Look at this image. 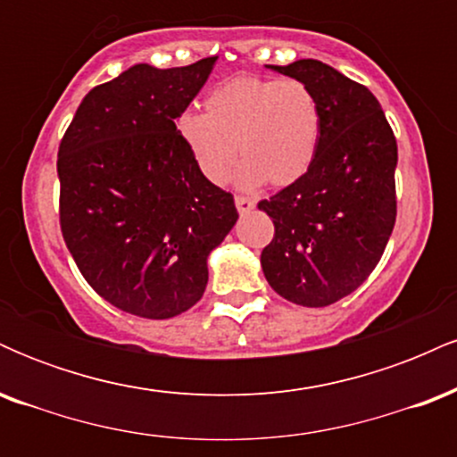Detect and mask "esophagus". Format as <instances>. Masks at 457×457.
Here are the masks:
<instances>
[{
  "mask_svg": "<svg viewBox=\"0 0 457 457\" xmlns=\"http://www.w3.org/2000/svg\"><path fill=\"white\" fill-rule=\"evenodd\" d=\"M236 208H238V212L240 214H245V212H249V211H253L255 208V202L253 199H249V197H245V195H236Z\"/></svg>",
  "mask_w": 457,
  "mask_h": 457,
  "instance_id": "34e87169",
  "label": "esophagus"
}]
</instances>
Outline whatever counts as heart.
Instances as JSON below:
<instances>
[{"label":"heart","mask_w":457,"mask_h":457,"mask_svg":"<svg viewBox=\"0 0 457 457\" xmlns=\"http://www.w3.org/2000/svg\"><path fill=\"white\" fill-rule=\"evenodd\" d=\"M199 174L212 185L228 180L236 161L238 182L287 187L307 174L322 129L312 87L295 79L238 75L206 96V113L185 112L176 122Z\"/></svg>","instance_id":"1"}]
</instances>
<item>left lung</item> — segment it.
Here are the masks:
<instances>
[{"mask_svg":"<svg viewBox=\"0 0 457 457\" xmlns=\"http://www.w3.org/2000/svg\"><path fill=\"white\" fill-rule=\"evenodd\" d=\"M272 68L312 87L322 129L307 174L258 204L275 225L262 270L290 303L327 307L353 295L385 253L397 214V141L374 94L335 68Z\"/></svg>","mask_w":457,"mask_h":457,"instance_id":"left-lung-1","label":"left lung"}]
</instances>
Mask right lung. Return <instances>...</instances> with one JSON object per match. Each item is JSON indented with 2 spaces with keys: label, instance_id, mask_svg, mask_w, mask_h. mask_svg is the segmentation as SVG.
Wrapping results in <instances>:
<instances>
[{
  "label": "right lung",
  "instance_id": "right-lung-1",
  "mask_svg": "<svg viewBox=\"0 0 457 457\" xmlns=\"http://www.w3.org/2000/svg\"><path fill=\"white\" fill-rule=\"evenodd\" d=\"M214 62L129 68L86 94L60 141L64 243L96 295L133 316L195 305L208 253L238 219L232 193L199 174L176 129Z\"/></svg>",
  "mask_w": 457,
  "mask_h": 457
}]
</instances>
